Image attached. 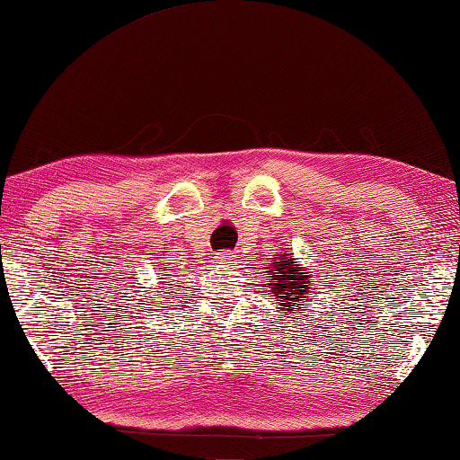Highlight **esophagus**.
<instances>
[{
    "instance_id": "34e87169",
    "label": "esophagus",
    "mask_w": 460,
    "mask_h": 460,
    "mask_svg": "<svg viewBox=\"0 0 460 460\" xmlns=\"http://www.w3.org/2000/svg\"><path fill=\"white\" fill-rule=\"evenodd\" d=\"M217 259H220V261H232V252L222 251L220 254H217Z\"/></svg>"
}]
</instances>
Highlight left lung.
<instances>
[{
	"mask_svg": "<svg viewBox=\"0 0 460 460\" xmlns=\"http://www.w3.org/2000/svg\"><path fill=\"white\" fill-rule=\"evenodd\" d=\"M281 257L283 259H277V262H270L269 269H275L277 273L267 270L269 275H273V281H269L267 285L273 289L277 304L283 305V312H297V307L304 305V301L312 296V277L299 273L301 269L293 265V259L288 254H281Z\"/></svg>",
	"mask_w": 460,
	"mask_h": 460,
	"instance_id": "8db88e82",
	"label": "left lung"
}]
</instances>
